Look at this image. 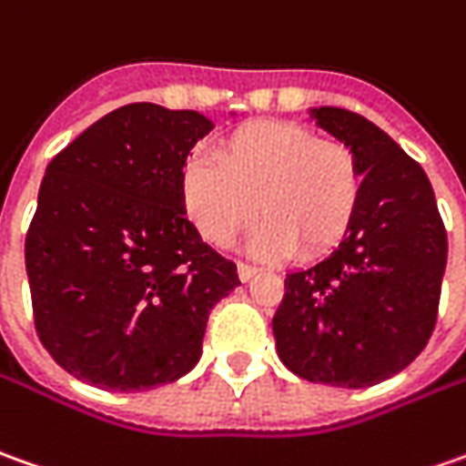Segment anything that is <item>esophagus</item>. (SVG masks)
<instances>
[{
	"label": "esophagus",
	"instance_id": "34e87169",
	"mask_svg": "<svg viewBox=\"0 0 466 466\" xmlns=\"http://www.w3.org/2000/svg\"><path fill=\"white\" fill-rule=\"evenodd\" d=\"M258 271H261V269H258V267H254V264H246V261H238L240 282H248V279H254Z\"/></svg>",
	"mask_w": 466,
	"mask_h": 466
}]
</instances>
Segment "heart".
Returning a JSON list of instances; mask_svg holds the SVG:
<instances>
[{
	"mask_svg": "<svg viewBox=\"0 0 466 466\" xmlns=\"http://www.w3.org/2000/svg\"><path fill=\"white\" fill-rule=\"evenodd\" d=\"M361 182L346 143L287 120H258L218 143V164L189 156L179 197L184 215L212 246H228L258 215L256 254L318 258L354 223Z\"/></svg>",
	"mask_w": 466,
	"mask_h": 466,
	"instance_id": "1",
	"label": "heart"
}]
</instances>
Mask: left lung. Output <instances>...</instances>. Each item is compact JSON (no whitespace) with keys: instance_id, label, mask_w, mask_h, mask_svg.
<instances>
[{"instance_id":"8db88e82","label":"left lung","mask_w":466,"mask_h":466,"mask_svg":"<svg viewBox=\"0 0 466 466\" xmlns=\"http://www.w3.org/2000/svg\"><path fill=\"white\" fill-rule=\"evenodd\" d=\"M361 168V199L341 246L284 279L271 328L284 367L308 382L377 385L429 343L446 269V228L429 177L357 112L313 109Z\"/></svg>"}]
</instances>
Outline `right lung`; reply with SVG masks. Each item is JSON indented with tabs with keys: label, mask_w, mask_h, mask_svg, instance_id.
<instances>
[{
	"label": "right lung",
	"mask_w": 466,
	"mask_h": 466,
	"mask_svg": "<svg viewBox=\"0 0 466 466\" xmlns=\"http://www.w3.org/2000/svg\"><path fill=\"white\" fill-rule=\"evenodd\" d=\"M212 130L195 109L125 105L53 158L25 236L33 320L68 374L138 392L184 377L236 264L187 220L179 174Z\"/></svg>",
	"instance_id": "1"
}]
</instances>
